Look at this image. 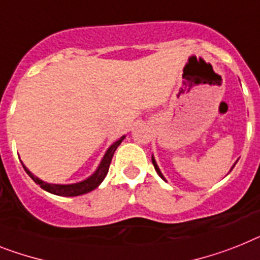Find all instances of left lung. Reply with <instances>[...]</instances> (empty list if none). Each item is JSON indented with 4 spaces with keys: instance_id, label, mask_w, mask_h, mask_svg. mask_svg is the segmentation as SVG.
<instances>
[{
    "instance_id": "8db88e82",
    "label": "left lung",
    "mask_w": 260,
    "mask_h": 260,
    "mask_svg": "<svg viewBox=\"0 0 260 260\" xmlns=\"http://www.w3.org/2000/svg\"><path fill=\"white\" fill-rule=\"evenodd\" d=\"M152 162H153V167H154V169H156V172H157V174H158V176H160L161 178H162V180H165V178H164V176L162 174H161V172H160V169H158V167H157V164H156V161L153 160V158H152Z\"/></svg>"
}]
</instances>
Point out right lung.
<instances>
[{
  "label": "right lung",
  "instance_id": "1",
  "mask_svg": "<svg viewBox=\"0 0 260 260\" xmlns=\"http://www.w3.org/2000/svg\"><path fill=\"white\" fill-rule=\"evenodd\" d=\"M124 140V136L121 139L116 141V143H113L112 145L110 147V149L107 150V153L104 154L103 160L100 162L99 168H98V171L91 176L89 178H87L86 181H83V182H79V184H71V185H55V184H46L43 181H41L39 178H37L31 172H29L26 169V173L29 174L30 177L32 178V181L38 184L39 186L45 189L46 191H49V193L56 194V196H63V197H75V196H82V194H86L88 191L93 190V189H96L103 180L106 178L107 173H108V169H110L111 165V160H112V156L115 153V150L117 149L121 141Z\"/></svg>",
  "mask_w": 260,
  "mask_h": 260
}]
</instances>
